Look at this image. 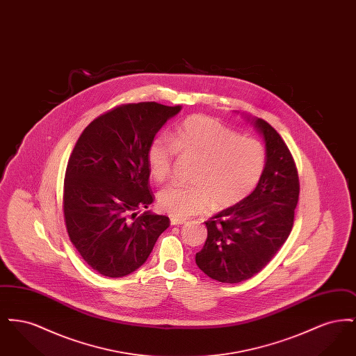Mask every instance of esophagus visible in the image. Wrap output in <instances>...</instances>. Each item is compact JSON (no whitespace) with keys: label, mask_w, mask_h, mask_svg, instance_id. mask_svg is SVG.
Returning a JSON list of instances; mask_svg holds the SVG:
<instances>
[{"label":"esophagus","mask_w":356,"mask_h":356,"mask_svg":"<svg viewBox=\"0 0 356 356\" xmlns=\"http://www.w3.org/2000/svg\"><path fill=\"white\" fill-rule=\"evenodd\" d=\"M186 222V219H183V218H175V216H170V224L172 225H181V224H184Z\"/></svg>","instance_id":"1"}]
</instances>
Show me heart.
Masks as SVG:
<instances>
[{
    "mask_svg": "<svg viewBox=\"0 0 356 356\" xmlns=\"http://www.w3.org/2000/svg\"><path fill=\"white\" fill-rule=\"evenodd\" d=\"M176 152L199 161L192 175L193 186L163 188L157 195L160 208L175 218L231 208L245 200L259 184L266 168L263 144L240 136L218 120L202 115L184 120L168 138L156 137L147 151L153 180L170 177Z\"/></svg>",
    "mask_w": 356,
    "mask_h": 356,
    "instance_id": "b5f03b06",
    "label": "heart"
}]
</instances>
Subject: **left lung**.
<instances>
[{"mask_svg":"<svg viewBox=\"0 0 356 356\" xmlns=\"http://www.w3.org/2000/svg\"><path fill=\"white\" fill-rule=\"evenodd\" d=\"M264 137L266 168L241 203L205 221L208 236L196 264L211 279L240 283L261 271L291 234L299 200V176L286 143L263 119H252Z\"/></svg>","mask_w":356,"mask_h":356,"instance_id":"left-lung-1","label":"left lung"}]
</instances>
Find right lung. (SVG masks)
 <instances>
[{"label":"right lung","mask_w":356,"mask_h":356,"mask_svg":"<svg viewBox=\"0 0 356 356\" xmlns=\"http://www.w3.org/2000/svg\"><path fill=\"white\" fill-rule=\"evenodd\" d=\"M181 106L125 104L93 120L69 157L64 219L85 263L102 276L122 277L140 268L167 216L138 209L153 203L147 151L160 128Z\"/></svg>","instance_id":"obj_1"}]
</instances>
